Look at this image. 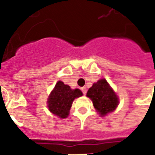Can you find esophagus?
<instances>
[{"mask_svg":"<svg viewBox=\"0 0 155 155\" xmlns=\"http://www.w3.org/2000/svg\"><path fill=\"white\" fill-rule=\"evenodd\" d=\"M81 91H82V92L84 93V95H85L87 93V87H83L82 88H81Z\"/></svg>","mask_w":155,"mask_h":155,"instance_id":"34e87169","label":"esophagus"}]
</instances>
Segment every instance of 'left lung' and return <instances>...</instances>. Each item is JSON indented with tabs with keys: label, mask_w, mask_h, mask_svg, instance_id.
<instances>
[{
	"label": "left lung",
	"mask_w": 155,
	"mask_h": 155,
	"mask_svg": "<svg viewBox=\"0 0 155 155\" xmlns=\"http://www.w3.org/2000/svg\"><path fill=\"white\" fill-rule=\"evenodd\" d=\"M87 97L92 101L93 105L101 116L113 112L118 104V98L104 79L93 84L87 92Z\"/></svg>",
	"instance_id": "obj_1"
}]
</instances>
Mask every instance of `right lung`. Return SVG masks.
Segmentation results:
<instances>
[{
	"instance_id": "add662e5",
	"label": "right lung",
	"mask_w": 155,
	"mask_h": 155,
	"mask_svg": "<svg viewBox=\"0 0 155 155\" xmlns=\"http://www.w3.org/2000/svg\"><path fill=\"white\" fill-rule=\"evenodd\" d=\"M82 95L80 89H71L70 86L64 84L62 81H58L47 101L49 110L60 118H66L69 114L73 101Z\"/></svg>"
}]
</instances>
